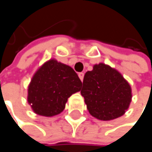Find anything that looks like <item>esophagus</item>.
<instances>
[{
    "mask_svg": "<svg viewBox=\"0 0 152 152\" xmlns=\"http://www.w3.org/2000/svg\"><path fill=\"white\" fill-rule=\"evenodd\" d=\"M78 76H79L80 80L83 82V76H84V74H83V72H81V73H79V74H78Z\"/></svg>",
    "mask_w": 152,
    "mask_h": 152,
    "instance_id": "34e87169",
    "label": "esophagus"
}]
</instances>
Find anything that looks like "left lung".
I'll list each match as a JSON object with an SVG mask.
<instances>
[{
  "instance_id": "obj_1",
  "label": "left lung",
  "mask_w": 152,
  "mask_h": 152,
  "mask_svg": "<svg viewBox=\"0 0 152 152\" xmlns=\"http://www.w3.org/2000/svg\"><path fill=\"white\" fill-rule=\"evenodd\" d=\"M81 94L90 114L104 121L122 116L132 100L129 82L117 69L102 62L85 73Z\"/></svg>"
}]
</instances>
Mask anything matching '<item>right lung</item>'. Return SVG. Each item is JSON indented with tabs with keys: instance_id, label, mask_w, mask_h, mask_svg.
<instances>
[{
	"instance_id": "add662e5",
	"label": "right lung",
	"mask_w": 152,
	"mask_h": 152,
	"mask_svg": "<svg viewBox=\"0 0 152 152\" xmlns=\"http://www.w3.org/2000/svg\"><path fill=\"white\" fill-rule=\"evenodd\" d=\"M81 80L70 66L50 59L32 76L27 101L36 114L53 117L65 109L68 99L81 91Z\"/></svg>"
}]
</instances>
